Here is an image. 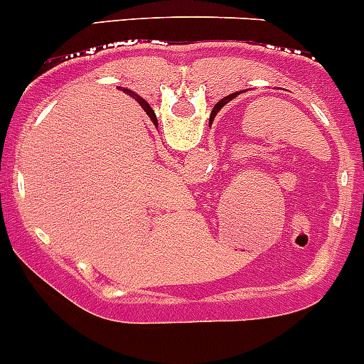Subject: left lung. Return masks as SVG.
<instances>
[{
	"instance_id": "1",
	"label": "left lung",
	"mask_w": 364,
	"mask_h": 364,
	"mask_svg": "<svg viewBox=\"0 0 364 364\" xmlns=\"http://www.w3.org/2000/svg\"><path fill=\"white\" fill-rule=\"evenodd\" d=\"M236 96H238V92L231 94V96H228V97H224V100H220V101H218V103H217V107H215V108H213V112H211V117H213V115H215V114H217V112H218V110H220V108H222V107H224V105H225V103H229V101H231V100H232V97H236Z\"/></svg>"
}]
</instances>
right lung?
Wrapping results in <instances>:
<instances>
[{"label": "right lung", "instance_id": "right-lung-1", "mask_svg": "<svg viewBox=\"0 0 364 364\" xmlns=\"http://www.w3.org/2000/svg\"><path fill=\"white\" fill-rule=\"evenodd\" d=\"M124 92H128V94H129V96H133V97H135V100H136V101H139V105H140V107H142V108H144V110H146V114H147V115H149V117H151V121H154V119H156V117H154V112H153V108H151V107H149V105H147V103H146V101H144V100H142V97H140V96H136V94H133V92H132V90H128V88H124Z\"/></svg>", "mask_w": 364, "mask_h": 364}]
</instances>
